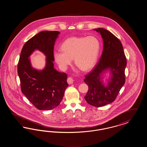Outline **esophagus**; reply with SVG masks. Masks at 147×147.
I'll use <instances>...</instances> for the list:
<instances>
[{
    "label": "esophagus",
    "mask_w": 147,
    "mask_h": 147,
    "mask_svg": "<svg viewBox=\"0 0 147 147\" xmlns=\"http://www.w3.org/2000/svg\"><path fill=\"white\" fill-rule=\"evenodd\" d=\"M74 82V80L73 79V78H71V77H69L68 79H67V83L69 84H71L73 83Z\"/></svg>",
    "instance_id": "obj_1"
}]
</instances>
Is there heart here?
I'll list each match as a JSON object with an SVG mask.
<instances>
[{
    "label": "heart",
    "mask_w": 147,
    "mask_h": 147,
    "mask_svg": "<svg viewBox=\"0 0 147 147\" xmlns=\"http://www.w3.org/2000/svg\"><path fill=\"white\" fill-rule=\"evenodd\" d=\"M61 50L54 52L56 63L65 70L72 63L83 71L91 69L96 62L100 51V42L94 36L71 37L61 45Z\"/></svg>",
    "instance_id": "b5f03b06"
}]
</instances>
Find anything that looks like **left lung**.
I'll return each instance as SVG.
<instances>
[{"label": "left lung", "mask_w": 147, "mask_h": 147, "mask_svg": "<svg viewBox=\"0 0 147 147\" xmlns=\"http://www.w3.org/2000/svg\"><path fill=\"white\" fill-rule=\"evenodd\" d=\"M93 30L100 34L103 40V51L94 70L85 76L84 82L89 87L85 99L90 105L101 107L112 102L125 82L126 56L121 41L105 28ZM106 72L109 76L105 83Z\"/></svg>", "instance_id": "8db88e82"}]
</instances>
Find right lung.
I'll return each mask as SVG.
<instances>
[{
  "mask_svg": "<svg viewBox=\"0 0 147 147\" xmlns=\"http://www.w3.org/2000/svg\"><path fill=\"white\" fill-rule=\"evenodd\" d=\"M61 33L43 31L35 35L24 45L18 65L22 92L41 110H49L61 102L68 86L67 75L54 68V46ZM36 50L46 56L45 67L41 70L34 68L29 57Z\"/></svg>",
  "mask_w": 147,
  "mask_h": 147,
  "instance_id": "obj_1",
  "label": "right lung"
}]
</instances>
